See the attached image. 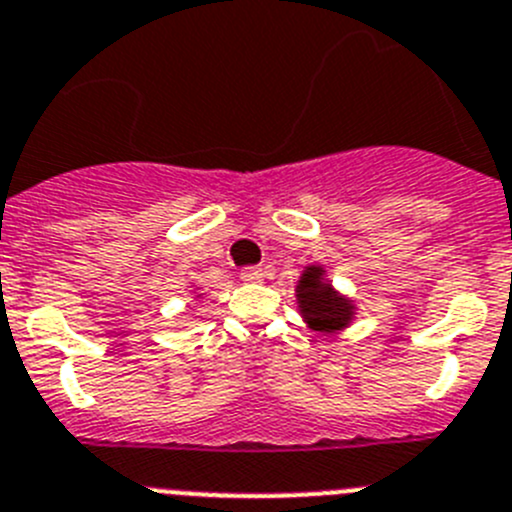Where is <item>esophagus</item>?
<instances>
[{"label": "esophagus", "mask_w": 512, "mask_h": 512, "mask_svg": "<svg viewBox=\"0 0 512 512\" xmlns=\"http://www.w3.org/2000/svg\"><path fill=\"white\" fill-rule=\"evenodd\" d=\"M240 278L245 280V283H262V280H265V270H262V267H245V270L240 272Z\"/></svg>", "instance_id": "esophagus-1"}]
</instances>
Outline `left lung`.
Masks as SVG:
<instances>
[{
  "label": "left lung",
  "instance_id": "obj_1",
  "mask_svg": "<svg viewBox=\"0 0 512 512\" xmlns=\"http://www.w3.org/2000/svg\"><path fill=\"white\" fill-rule=\"evenodd\" d=\"M298 305L305 323L318 333H336L353 318V303L338 295L326 280V270L318 265L305 267L298 288Z\"/></svg>",
  "mask_w": 512,
  "mask_h": 512
}]
</instances>
